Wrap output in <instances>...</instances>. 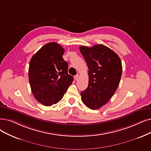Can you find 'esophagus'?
I'll use <instances>...</instances> for the list:
<instances>
[{
  "instance_id": "1",
  "label": "esophagus",
  "mask_w": 151,
  "mask_h": 151,
  "mask_svg": "<svg viewBox=\"0 0 151 151\" xmlns=\"http://www.w3.org/2000/svg\"><path fill=\"white\" fill-rule=\"evenodd\" d=\"M79 75L77 74V75H76V76H74V79H75V80H76V81H77L78 79H79Z\"/></svg>"
}]
</instances>
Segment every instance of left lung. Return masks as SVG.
I'll return each mask as SVG.
<instances>
[{"label":"left lung","mask_w":151,"mask_h":151,"mask_svg":"<svg viewBox=\"0 0 151 151\" xmlns=\"http://www.w3.org/2000/svg\"><path fill=\"white\" fill-rule=\"evenodd\" d=\"M79 50L88 68V85L81 93L83 103L92 110L99 109L112 97L122 74L121 59L116 53L103 45Z\"/></svg>","instance_id":"1"}]
</instances>
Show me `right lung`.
Instances as JSON below:
<instances>
[{
  "label": "right lung",
  "mask_w": 151,
  "mask_h": 151,
  "mask_svg": "<svg viewBox=\"0 0 151 151\" xmlns=\"http://www.w3.org/2000/svg\"><path fill=\"white\" fill-rule=\"evenodd\" d=\"M64 52L61 45L51 42L42 47L30 60L28 77L32 92L45 106L58 103L74 81L68 72Z\"/></svg>",
  "instance_id": "obj_1"
}]
</instances>
